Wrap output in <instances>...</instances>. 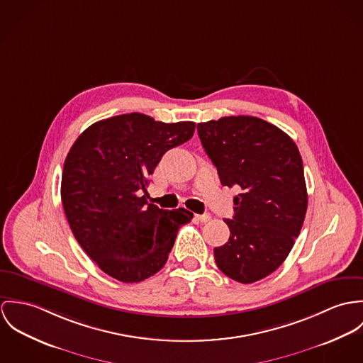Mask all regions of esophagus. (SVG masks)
<instances>
[{
  "mask_svg": "<svg viewBox=\"0 0 363 363\" xmlns=\"http://www.w3.org/2000/svg\"><path fill=\"white\" fill-rule=\"evenodd\" d=\"M195 217H196V220H199L201 223H207V221H210V218H211V216H210L208 213H204V214H196Z\"/></svg>",
  "mask_w": 363,
  "mask_h": 363,
  "instance_id": "obj_1",
  "label": "esophagus"
}]
</instances>
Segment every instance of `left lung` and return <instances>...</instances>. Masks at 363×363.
<instances>
[{
  "mask_svg": "<svg viewBox=\"0 0 363 363\" xmlns=\"http://www.w3.org/2000/svg\"><path fill=\"white\" fill-rule=\"evenodd\" d=\"M203 149L224 186L238 185L230 238L214 247L218 269L242 284L276 272L298 238L308 192L295 142L257 117H223L198 123Z\"/></svg>",
  "mask_w": 363,
  "mask_h": 363,
  "instance_id": "1",
  "label": "left lung"
}]
</instances>
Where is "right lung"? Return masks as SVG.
<instances>
[{"label": "right lung", "mask_w": 363, "mask_h": 363, "mask_svg": "<svg viewBox=\"0 0 363 363\" xmlns=\"http://www.w3.org/2000/svg\"><path fill=\"white\" fill-rule=\"evenodd\" d=\"M195 122L165 123L130 113L90 125L72 145L62 171L61 201L89 257L122 282L152 277L165 264L178 230L194 214L147 203V175L162 156L188 142Z\"/></svg>", "instance_id": "1"}]
</instances>
